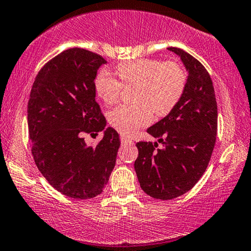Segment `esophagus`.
Returning a JSON list of instances; mask_svg holds the SVG:
<instances>
[{
	"instance_id": "obj_1",
	"label": "esophagus",
	"mask_w": 251,
	"mask_h": 251,
	"mask_svg": "<svg viewBox=\"0 0 251 251\" xmlns=\"http://www.w3.org/2000/svg\"><path fill=\"white\" fill-rule=\"evenodd\" d=\"M121 144L122 145H126V144H129V143H131V140H130L128 137H126V136H121Z\"/></svg>"
}]
</instances>
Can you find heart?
Returning a JSON list of instances; mask_svg holds the SVG:
<instances>
[{"label":"heart","mask_w":251,"mask_h":251,"mask_svg":"<svg viewBox=\"0 0 251 251\" xmlns=\"http://www.w3.org/2000/svg\"><path fill=\"white\" fill-rule=\"evenodd\" d=\"M120 81L102 70L95 80L97 95L105 104L119 100L125 88H132L133 104L123 105L108 113V122L123 135H131L137 129L152 121L153 112L166 116L176 107L183 97L187 75L176 60L161 61L142 58L123 61L116 66Z\"/></svg>","instance_id":"heart-1"}]
</instances>
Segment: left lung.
<instances>
[{
  "label": "left lung",
  "instance_id": "1",
  "mask_svg": "<svg viewBox=\"0 0 251 251\" xmlns=\"http://www.w3.org/2000/svg\"><path fill=\"white\" fill-rule=\"evenodd\" d=\"M188 71L183 97L166 118L147 129L163 144L138 142L135 170L140 187L150 197L171 200L191 190L207 169L217 135V101L208 71L178 48Z\"/></svg>",
  "mask_w": 251,
  "mask_h": 251
}]
</instances>
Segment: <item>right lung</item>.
I'll list each match as a JSON object with an SVG mask.
<instances>
[{"instance_id": "right-lung-1", "label": "right lung", "mask_w": 251, "mask_h": 251, "mask_svg": "<svg viewBox=\"0 0 251 251\" xmlns=\"http://www.w3.org/2000/svg\"><path fill=\"white\" fill-rule=\"evenodd\" d=\"M106 60L91 51L72 48L48 61L30 90L27 120L32 154L40 173L66 197H97L114 169L119 133L108 126L97 147H88L84 133L106 126L96 101L95 78Z\"/></svg>"}]
</instances>
